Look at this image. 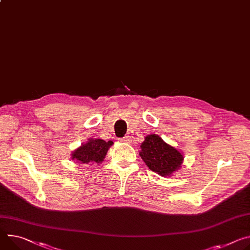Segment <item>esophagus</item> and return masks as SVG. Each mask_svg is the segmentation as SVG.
Instances as JSON below:
<instances>
[{
  "label": "esophagus",
  "instance_id": "34e87169",
  "mask_svg": "<svg viewBox=\"0 0 250 250\" xmlns=\"http://www.w3.org/2000/svg\"><path fill=\"white\" fill-rule=\"evenodd\" d=\"M120 141L122 142V143H125V144H129L130 143V141H131V139L128 137V135H125V138H122V139H120Z\"/></svg>",
  "mask_w": 250,
  "mask_h": 250
}]
</instances>
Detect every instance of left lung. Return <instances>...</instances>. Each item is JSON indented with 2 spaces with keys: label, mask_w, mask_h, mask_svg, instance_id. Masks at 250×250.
<instances>
[{
  "label": "left lung",
  "mask_w": 250,
  "mask_h": 250,
  "mask_svg": "<svg viewBox=\"0 0 250 250\" xmlns=\"http://www.w3.org/2000/svg\"><path fill=\"white\" fill-rule=\"evenodd\" d=\"M140 156L150 170L165 177L172 176L184 163L183 152L154 133L145 138L141 145Z\"/></svg>",
  "instance_id": "1"
}]
</instances>
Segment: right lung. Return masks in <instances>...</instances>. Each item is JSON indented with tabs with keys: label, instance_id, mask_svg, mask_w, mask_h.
<instances>
[{
	"label": "right lung",
	"instance_id": "add662e5",
	"mask_svg": "<svg viewBox=\"0 0 250 250\" xmlns=\"http://www.w3.org/2000/svg\"><path fill=\"white\" fill-rule=\"evenodd\" d=\"M113 145L111 141L105 142L101 139H89L81 146L76 148L72 154L71 160L81 165L101 164L106 156L109 147Z\"/></svg>",
	"mask_w": 250,
	"mask_h": 250
}]
</instances>
